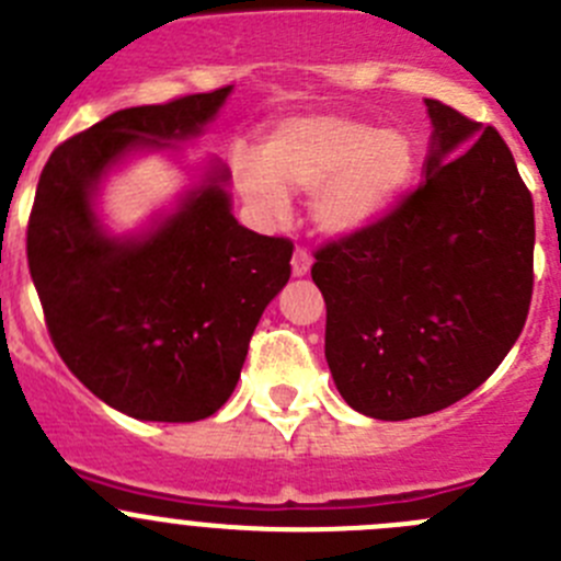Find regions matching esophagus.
I'll use <instances>...</instances> for the list:
<instances>
[{
	"instance_id": "obj_1",
	"label": "esophagus",
	"mask_w": 561,
	"mask_h": 561,
	"mask_svg": "<svg viewBox=\"0 0 561 561\" xmlns=\"http://www.w3.org/2000/svg\"><path fill=\"white\" fill-rule=\"evenodd\" d=\"M290 265H293V276H307V274H310V268H312V256L307 254L305 249H296V251H293Z\"/></svg>"
}]
</instances>
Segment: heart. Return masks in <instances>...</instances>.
I'll use <instances>...</instances> for the list:
<instances>
[{
  "label": "heart",
  "instance_id": "b5f03b06",
  "mask_svg": "<svg viewBox=\"0 0 561 561\" xmlns=\"http://www.w3.org/2000/svg\"><path fill=\"white\" fill-rule=\"evenodd\" d=\"M417 169L404 129H376L348 115H293L276 124L263 154L234 149L229 171L251 216L279 224L290 193H312L310 221L327 238H345L385 213Z\"/></svg>",
  "mask_w": 561,
  "mask_h": 561
}]
</instances>
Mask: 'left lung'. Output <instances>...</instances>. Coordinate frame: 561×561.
Instances as JSON below:
<instances>
[{
    "instance_id": "8db88e82",
    "label": "left lung",
    "mask_w": 561,
    "mask_h": 561,
    "mask_svg": "<svg viewBox=\"0 0 561 561\" xmlns=\"http://www.w3.org/2000/svg\"><path fill=\"white\" fill-rule=\"evenodd\" d=\"M426 113L417 191L312 265L334 385L376 421L465 399L510 354L531 305L534 204L510 146L437 99Z\"/></svg>"
}]
</instances>
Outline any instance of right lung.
Wrapping results in <instances>:
<instances>
[{
  "label": "right lung",
  "mask_w": 561,
  "mask_h": 561,
  "mask_svg": "<svg viewBox=\"0 0 561 561\" xmlns=\"http://www.w3.org/2000/svg\"><path fill=\"white\" fill-rule=\"evenodd\" d=\"M229 93L107 115L51 151L35 191L27 260L51 343L96 399L138 421L193 423L221 410L256 323L290 279L293 243L240 227L218 160L144 229L115 234L99 213L124 162L176 154Z\"/></svg>",
  "instance_id": "obj_1"
}]
</instances>
